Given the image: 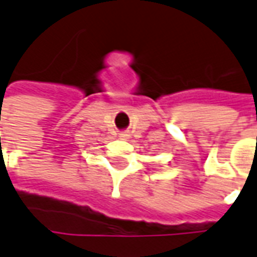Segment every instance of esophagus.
<instances>
[{
	"label": "esophagus",
	"instance_id": "1",
	"mask_svg": "<svg viewBox=\"0 0 257 257\" xmlns=\"http://www.w3.org/2000/svg\"><path fill=\"white\" fill-rule=\"evenodd\" d=\"M119 137H120V140H128V134L127 133H120Z\"/></svg>",
	"mask_w": 257,
	"mask_h": 257
}]
</instances>
